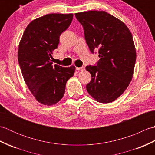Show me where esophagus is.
Segmentation results:
<instances>
[{"label": "esophagus", "mask_w": 155, "mask_h": 155, "mask_svg": "<svg viewBox=\"0 0 155 155\" xmlns=\"http://www.w3.org/2000/svg\"><path fill=\"white\" fill-rule=\"evenodd\" d=\"M76 69L78 71H83L84 70V67H76Z\"/></svg>", "instance_id": "1"}]
</instances>
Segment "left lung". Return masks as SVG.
I'll list each match as a JSON object with an SVG mask.
<instances>
[{"label": "left lung", "mask_w": 155, "mask_h": 155, "mask_svg": "<svg viewBox=\"0 0 155 155\" xmlns=\"http://www.w3.org/2000/svg\"><path fill=\"white\" fill-rule=\"evenodd\" d=\"M84 28L92 53L98 50L96 66H87L92 79L86 86L91 97L101 103L115 101L132 80L136 62L133 36L124 22L105 11L76 13Z\"/></svg>", "instance_id": "obj_1"}]
</instances>
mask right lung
<instances>
[{
  "label": "right lung",
  "mask_w": 155,
  "mask_h": 155,
  "mask_svg": "<svg viewBox=\"0 0 155 155\" xmlns=\"http://www.w3.org/2000/svg\"><path fill=\"white\" fill-rule=\"evenodd\" d=\"M72 14H48L33 20L20 41L18 61L23 78L39 103L55 104L63 97L66 83L74 75V66H52V51L57 48L62 32L67 30Z\"/></svg>",
  "instance_id": "add662e5"
}]
</instances>
